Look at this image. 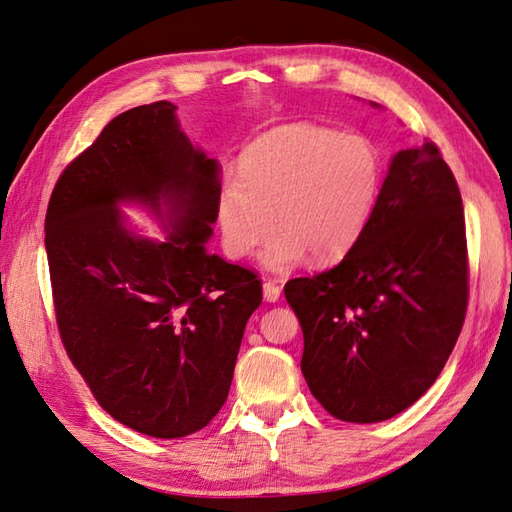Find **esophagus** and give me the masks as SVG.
<instances>
[{"mask_svg": "<svg viewBox=\"0 0 512 512\" xmlns=\"http://www.w3.org/2000/svg\"><path fill=\"white\" fill-rule=\"evenodd\" d=\"M263 296L267 302H278L280 287L274 283V280H267V283H263Z\"/></svg>", "mask_w": 512, "mask_h": 512, "instance_id": "esophagus-1", "label": "esophagus"}]
</instances>
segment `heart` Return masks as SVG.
<instances>
[{"mask_svg": "<svg viewBox=\"0 0 512 512\" xmlns=\"http://www.w3.org/2000/svg\"><path fill=\"white\" fill-rule=\"evenodd\" d=\"M373 145L314 123L280 125L243 156L241 179L218 192V225L229 256L245 258L280 227L263 252L271 271L314 256L338 260L367 229L380 194Z\"/></svg>", "mask_w": 512, "mask_h": 512, "instance_id": "heart-1", "label": "heart"}]
</instances>
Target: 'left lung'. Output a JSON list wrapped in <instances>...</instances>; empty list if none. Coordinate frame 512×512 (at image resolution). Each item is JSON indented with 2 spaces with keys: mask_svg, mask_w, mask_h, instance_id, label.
I'll return each instance as SVG.
<instances>
[{
  "mask_svg": "<svg viewBox=\"0 0 512 512\" xmlns=\"http://www.w3.org/2000/svg\"><path fill=\"white\" fill-rule=\"evenodd\" d=\"M285 298L305 338L302 375L333 417L382 422L420 400L468 300L462 196L440 150L393 154L360 241L333 269L289 280Z\"/></svg>",
  "mask_w": 512,
  "mask_h": 512,
  "instance_id": "left-lung-1",
  "label": "left lung"
}]
</instances>
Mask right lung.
<instances>
[{
    "label": "right lung",
    "instance_id": "right-lung-1",
    "mask_svg": "<svg viewBox=\"0 0 512 512\" xmlns=\"http://www.w3.org/2000/svg\"><path fill=\"white\" fill-rule=\"evenodd\" d=\"M221 163L156 101L114 117L52 190L46 252L61 340L97 402L150 437L201 431L221 411L249 316L252 271L207 252ZM137 204L164 225L143 237Z\"/></svg>",
    "mask_w": 512,
    "mask_h": 512
}]
</instances>
